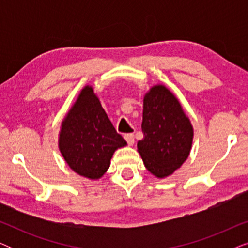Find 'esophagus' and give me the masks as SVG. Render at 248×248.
<instances>
[{
  "instance_id": "34e87169",
  "label": "esophagus",
  "mask_w": 248,
  "mask_h": 248,
  "mask_svg": "<svg viewBox=\"0 0 248 248\" xmlns=\"http://www.w3.org/2000/svg\"><path fill=\"white\" fill-rule=\"evenodd\" d=\"M124 139H125V140H126L127 144L131 145V147L134 144V137H133V134H125L124 135Z\"/></svg>"
}]
</instances>
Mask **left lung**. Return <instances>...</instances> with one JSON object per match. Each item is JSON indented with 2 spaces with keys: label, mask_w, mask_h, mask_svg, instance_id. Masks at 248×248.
Segmentation results:
<instances>
[{
  "label": "left lung",
  "mask_w": 248,
  "mask_h": 248,
  "mask_svg": "<svg viewBox=\"0 0 248 248\" xmlns=\"http://www.w3.org/2000/svg\"><path fill=\"white\" fill-rule=\"evenodd\" d=\"M142 132L138 151L155 177L172 175L188 158L194 130L179 100L164 84H155L144 94Z\"/></svg>",
  "instance_id": "left-lung-1"
}]
</instances>
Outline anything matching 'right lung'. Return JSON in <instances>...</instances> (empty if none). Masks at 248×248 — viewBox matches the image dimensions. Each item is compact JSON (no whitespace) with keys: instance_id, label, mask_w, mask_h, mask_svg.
<instances>
[{"instance_id":"obj_1","label":"right lung","mask_w":248,"mask_h":248,"mask_svg":"<svg viewBox=\"0 0 248 248\" xmlns=\"http://www.w3.org/2000/svg\"><path fill=\"white\" fill-rule=\"evenodd\" d=\"M126 141L115 130L93 88L86 86L63 118L59 149L69 167L89 179H99L110 159Z\"/></svg>"}]
</instances>
